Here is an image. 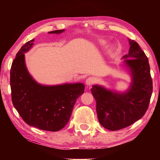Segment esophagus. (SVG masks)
<instances>
[{"instance_id":"34e87169","label":"esophagus","mask_w":160,"mask_h":160,"mask_svg":"<svg viewBox=\"0 0 160 160\" xmlns=\"http://www.w3.org/2000/svg\"><path fill=\"white\" fill-rule=\"evenodd\" d=\"M95 82V78L93 77H89L88 78H87V80L85 81V83L87 85L90 86Z\"/></svg>"}]
</instances>
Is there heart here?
Listing matches in <instances>:
<instances>
[{
  "label": "heart",
  "mask_w": 160,
  "mask_h": 160,
  "mask_svg": "<svg viewBox=\"0 0 160 160\" xmlns=\"http://www.w3.org/2000/svg\"><path fill=\"white\" fill-rule=\"evenodd\" d=\"M101 44H102V45H104L105 44H106V42H102Z\"/></svg>",
  "instance_id": "b5f03b06"
}]
</instances>
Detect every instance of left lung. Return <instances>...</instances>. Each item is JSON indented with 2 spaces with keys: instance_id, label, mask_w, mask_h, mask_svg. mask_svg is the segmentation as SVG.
<instances>
[{
  "instance_id": "8db88e82",
  "label": "left lung",
  "mask_w": 160,
  "mask_h": 160,
  "mask_svg": "<svg viewBox=\"0 0 160 160\" xmlns=\"http://www.w3.org/2000/svg\"><path fill=\"white\" fill-rule=\"evenodd\" d=\"M128 54L123 57L132 76L131 87L125 92L93 85L99 121L110 131L126 128L141 118L148 109L152 93V80L148 58L139 44L129 39Z\"/></svg>"
}]
</instances>
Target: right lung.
<instances>
[{
	"label": "right lung",
	"mask_w": 160,
	"mask_h": 160,
	"mask_svg": "<svg viewBox=\"0 0 160 160\" xmlns=\"http://www.w3.org/2000/svg\"><path fill=\"white\" fill-rule=\"evenodd\" d=\"M65 29L49 32L61 34ZM34 39L25 43L16 54L10 69V84L13 106L28 125L48 131H60L68 122L77 99L84 92L82 83L42 85L29 73L25 53Z\"/></svg>",
	"instance_id": "obj_1"
}]
</instances>
